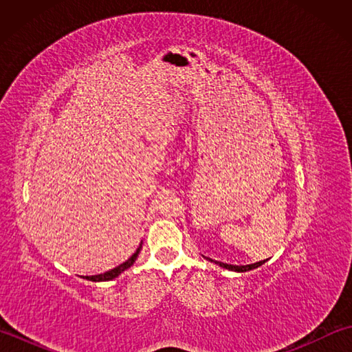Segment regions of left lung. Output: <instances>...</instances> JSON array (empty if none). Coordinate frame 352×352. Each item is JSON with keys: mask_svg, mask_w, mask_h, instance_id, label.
I'll return each instance as SVG.
<instances>
[{"mask_svg": "<svg viewBox=\"0 0 352 352\" xmlns=\"http://www.w3.org/2000/svg\"><path fill=\"white\" fill-rule=\"evenodd\" d=\"M265 263V260L257 261V263H252V265H245V266H236V265H227V263H221L219 261V266L230 269V271H237V272H246V271H251V269H256L258 266H261Z\"/></svg>", "mask_w": 352, "mask_h": 352, "instance_id": "obj_1", "label": "left lung"}]
</instances>
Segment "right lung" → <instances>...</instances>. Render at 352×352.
I'll return each mask as SVG.
<instances>
[{
  "label": "right lung",
  "instance_id": "1",
  "mask_svg": "<svg viewBox=\"0 0 352 352\" xmlns=\"http://www.w3.org/2000/svg\"><path fill=\"white\" fill-rule=\"evenodd\" d=\"M140 250H142V243L139 245V248L136 250V252L133 254V256L126 260V261H124L122 265H119V266H116V267H113V269H110V271H107V272H104V274H100V275H92V276H85L86 280H89V281H109V280H113V278H116V276L121 274V272H124L125 269H129L134 261H136V258H138V256H139V252H140Z\"/></svg>",
  "mask_w": 352,
  "mask_h": 352
}]
</instances>
